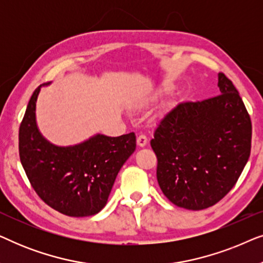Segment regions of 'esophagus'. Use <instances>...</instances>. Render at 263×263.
Wrapping results in <instances>:
<instances>
[{
    "mask_svg": "<svg viewBox=\"0 0 263 263\" xmlns=\"http://www.w3.org/2000/svg\"><path fill=\"white\" fill-rule=\"evenodd\" d=\"M136 142H138V145L140 147H145L147 145V142H148V140H147V136L146 135L140 134L138 136V140H136Z\"/></svg>",
    "mask_w": 263,
    "mask_h": 263,
    "instance_id": "obj_1",
    "label": "esophagus"
}]
</instances>
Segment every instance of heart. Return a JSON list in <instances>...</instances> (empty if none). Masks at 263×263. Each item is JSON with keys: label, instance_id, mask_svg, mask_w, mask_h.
<instances>
[{"label": "heart", "instance_id": "obj_1", "mask_svg": "<svg viewBox=\"0 0 263 263\" xmlns=\"http://www.w3.org/2000/svg\"><path fill=\"white\" fill-rule=\"evenodd\" d=\"M164 92H170L171 91V89H172V87H171V86H168V85H166V86H164Z\"/></svg>", "mask_w": 263, "mask_h": 263}]
</instances>
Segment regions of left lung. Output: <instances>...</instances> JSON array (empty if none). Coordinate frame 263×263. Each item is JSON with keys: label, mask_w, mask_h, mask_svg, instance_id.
I'll use <instances>...</instances> for the list:
<instances>
[{"label": "left lung", "mask_w": 263, "mask_h": 263, "mask_svg": "<svg viewBox=\"0 0 263 263\" xmlns=\"http://www.w3.org/2000/svg\"><path fill=\"white\" fill-rule=\"evenodd\" d=\"M220 95L179 103L164 115L151 140L161 192L176 206L204 210L238 181L251 149V121L224 73Z\"/></svg>", "instance_id": "obj_1"}]
</instances>
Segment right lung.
Returning <instances> with one entry per match:
<instances>
[{
	"label": "right lung",
	"instance_id": "obj_1",
	"mask_svg": "<svg viewBox=\"0 0 263 263\" xmlns=\"http://www.w3.org/2000/svg\"><path fill=\"white\" fill-rule=\"evenodd\" d=\"M39 91L41 86L32 95L19 129V156L28 181L37 195L60 213L95 215L106 204L118 171L134 153L136 136L98 134L80 145H52L35 123Z\"/></svg>",
	"mask_w": 263,
	"mask_h": 263
}]
</instances>
